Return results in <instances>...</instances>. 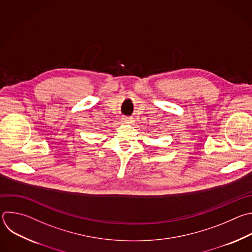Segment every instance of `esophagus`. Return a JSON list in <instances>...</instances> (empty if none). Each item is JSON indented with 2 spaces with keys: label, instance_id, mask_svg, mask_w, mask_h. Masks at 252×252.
I'll use <instances>...</instances> for the list:
<instances>
[{
  "label": "esophagus",
  "instance_id": "obj_1",
  "mask_svg": "<svg viewBox=\"0 0 252 252\" xmlns=\"http://www.w3.org/2000/svg\"><path fill=\"white\" fill-rule=\"evenodd\" d=\"M133 121L131 118H127V117H124L122 118V123L124 124H131Z\"/></svg>",
  "mask_w": 252,
  "mask_h": 252
}]
</instances>
